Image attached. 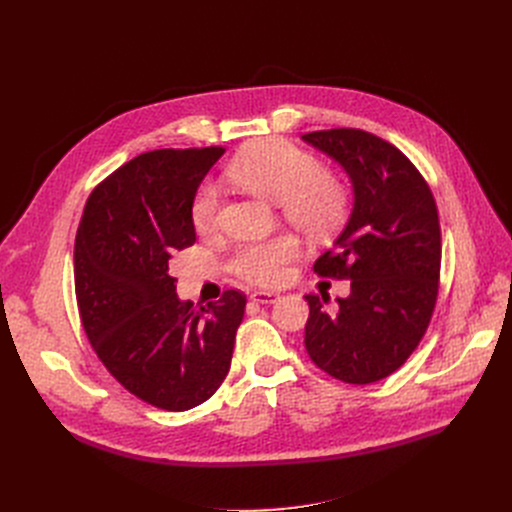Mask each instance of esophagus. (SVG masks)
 Segmentation results:
<instances>
[{
  "label": "esophagus",
  "mask_w": 512,
  "mask_h": 512,
  "mask_svg": "<svg viewBox=\"0 0 512 512\" xmlns=\"http://www.w3.org/2000/svg\"><path fill=\"white\" fill-rule=\"evenodd\" d=\"M251 301L253 303H261V305H272V303L280 301V294L278 292H270V290H255L251 294Z\"/></svg>",
  "instance_id": "1"
}]
</instances>
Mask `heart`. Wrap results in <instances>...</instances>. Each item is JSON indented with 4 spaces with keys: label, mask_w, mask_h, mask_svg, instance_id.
<instances>
[{
    "label": "heart",
    "mask_w": 512,
    "mask_h": 512,
    "mask_svg": "<svg viewBox=\"0 0 512 512\" xmlns=\"http://www.w3.org/2000/svg\"><path fill=\"white\" fill-rule=\"evenodd\" d=\"M228 176L249 193L280 205L284 218L311 238L334 234L346 220L351 195L346 184L321 168L319 159L282 139H265L232 159ZM220 209V186L203 182L191 205L197 232L215 228ZM301 253L299 238L282 232L270 238L242 240L234 247L228 270L238 278L274 286L284 280L288 263Z\"/></svg>",
    "instance_id": "1"
}]
</instances>
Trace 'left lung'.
Segmentation results:
<instances>
[{
  "label": "left lung",
  "instance_id": "left-lung-1",
  "mask_svg": "<svg viewBox=\"0 0 512 512\" xmlns=\"http://www.w3.org/2000/svg\"><path fill=\"white\" fill-rule=\"evenodd\" d=\"M353 182V211L334 249L313 270L351 280V294H305V348L311 361L346 384L388 378L421 342L432 319L442 238L432 191L411 159L359 128L303 134Z\"/></svg>",
  "mask_w": 512,
  "mask_h": 512
}]
</instances>
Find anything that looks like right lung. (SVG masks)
Wrapping results in <instances>:
<instances>
[{"label":"right lung","mask_w":512,"mask_h":512,"mask_svg":"<svg viewBox=\"0 0 512 512\" xmlns=\"http://www.w3.org/2000/svg\"><path fill=\"white\" fill-rule=\"evenodd\" d=\"M224 147L141 153L99 182L74 242V288L93 351L137 398L164 411L205 402L228 375L247 297L180 301L170 261L195 245L191 205Z\"/></svg>","instance_id":"right-lung-1"}]
</instances>
